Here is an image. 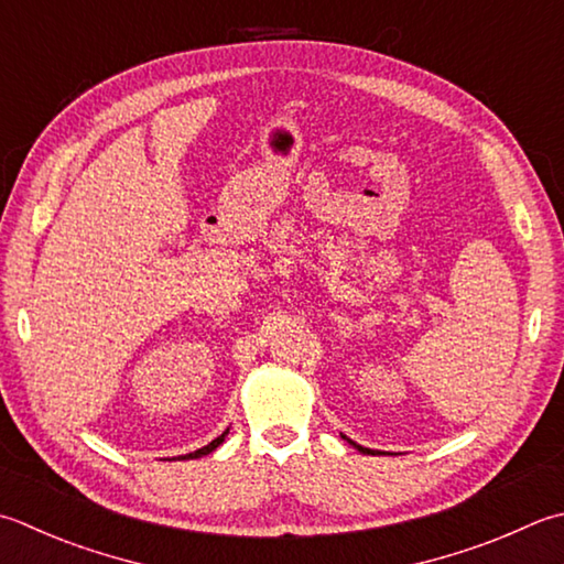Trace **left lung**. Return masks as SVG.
I'll return each mask as SVG.
<instances>
[{"label":"left lung","instance_id":"obj_1","mask_svg":"<svg viewBox=\"0 0 564 564\" xmlns=\"http://www.w3.org/2000/svg\"><path fill=\"white\" fill-rule=\"evenodd\" d=\"M351 445H355L359 452H364V455H373V452H371V449H367V447H361V445H357V443H351Z\"/></svg>","mask_w":564,"mask_h":564}]
</instances>
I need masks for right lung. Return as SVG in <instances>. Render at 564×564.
<instances>
[{
    "mask_svg": "<svg viewBox=\"0 0 564 564\" xmlns=\"http://www.w3.org/2000/svg\"><path fill=\"white\" fill-rule=\"evenodd\" d=\"M227 433H229V430H225V433H223V435H219V437H215V440H213V443H209V445H205V447H200V449H195V452H191V455H183V457H178V459H195V457H203V455H209V452H213V449H217L219 445H223V443H225V437H227Z\"/></svg>",
    "mask_w": 564,
    "mask_h": 564,
    "instance_id": "right-lung-1",
    "label": "right lung"
}]
</instances>
